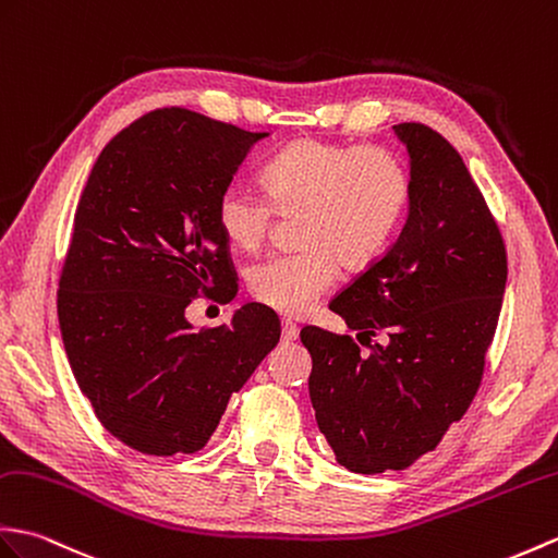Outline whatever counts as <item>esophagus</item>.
<instances>
[{"mask_svg":"<svg viewBox=\"0 0 558 558\" xmlns=\"http://www.w3.org/2000/svg\"><path fill=\"white\" fill-rule=\"evenodd\" d=\"M296 338H300V326L292 320H282V340L284 342H294Z\"/></svg>","mask_w":558,"mask_h":558,"instance_id":"obj_1","label":"esophagus"}]
</instances>
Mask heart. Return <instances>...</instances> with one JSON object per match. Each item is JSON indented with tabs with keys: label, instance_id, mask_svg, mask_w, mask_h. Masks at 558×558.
Masks as SVG:
<instances>
[{
	"label": "heart",
	"instance_id": "obj_1",
	"mask_svg": "<svg viewBox=\"0 0 558 558\" xmlns=\"http://www.w3.org/2000/svg\"><path fill=\"white\" fill-rule=\"evenodd\" d=\"M264 192L232 180L218 194L216 223L232 247L254 252L276 214L296 218L302 250L274 254L250 268L256 302L300 316L347 268L373 264L395 240L411 202V173L380 145H340L304 137L280 149L262 171Z\"/></svg>",
	"mask_w": 558,
	"mask_h": 558
}]
</instances>
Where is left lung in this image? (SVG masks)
Listing matches in <instances>:
<instances>
[{
    "mask_svg": "<svg viewBox=\"0 0 558 558\" xmlns=\"http://www.w3.org/2000/svg\"><path fill=\"white\" fill-rule=\"evenodd\" d=\"M411 202L397 242L330 302L359 342L316 326L311 354L316 423L352 473L404 471L461 421L495 338L507 247L459 151L423 123H399ZM386 335L384 344L369 338Z\"/></svg>",
    "mask_w": 558,
    "mask_h": 558,
    "instance_id": "left-lung-1",
    "label": "left lung"
}]
</instances>
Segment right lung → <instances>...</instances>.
<instances>
[{
    "label": "right lung",
    "mask_w": 558,
    "mask_h": 558,
    "mask_svg": "<svg viewBox=\"0 0 558 558\" xmlns=\"http://www.w3.org/2000/svg\"><path fill=\"white\" fill-rule=\"evenodd\" d=\"M266 135L149 111L101 149L77 202L57 292L63 347L99 423L142 454L199 451L280 340L262 304L199 332L185 318L199 294L238 292L216 202Z\"/></svg>",
    "instance_id": "obj_1"
}]
</instances>
